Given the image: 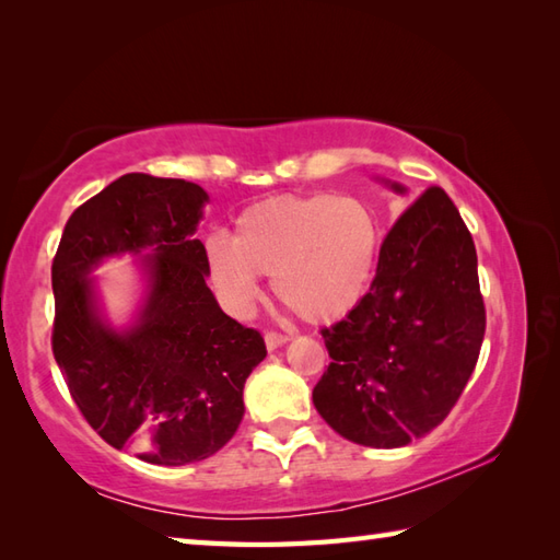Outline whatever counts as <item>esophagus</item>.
I'll list each match as a JSON object with an SVG mask.
<instances>
[{
	"label": "esophagus",
	"mask_w": 560,
	"mask_h": 560,
	"mask_svg": "<svg viewBox=\"0 0 560 560\" xmlns=\"http://www.w3.org/2000/svg\"><path fill=\"white\" fill-rule=\"evenodd\" d=\"M265 341H267V349H269V351H273V349L283 347V343L289 341V337H287V335H281V331H267V335H265Z\"/></svg>",
	"instance_id": "esophagus-1"
}]
</instances>
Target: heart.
I'll return each instance as SVG.
<instances>
[{"label":"heart","mask_w":560,"mask_h":560,"mask_svg":"<svg viewBox=\"0 0 560 560\" xmlns=\"http://www.w3.org/2000/svg\"><path fill=\"white\" fill-rule=\"evenodd\" d=\"M383 225L359 197L329 192L277 195L235 219L233 241H205L207 271L223 299L245 307L257 273L271 277L273 295L305 323L327 325L361 303L375 277Z\"/></svg>","instance_id":"heart-1"}]
</instances>
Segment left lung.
I'll return each mask as SVG.
<instances>
[{
  "label": "left lung",
  "mask_w": 560,
  "mask_h": 560,
  "mask_svg": "<svg viewBox=\"0 0 560 560\" xmlns=\"http://www.w3.org/2000/svg\"><path fill=\"white\" fill-rule=\"evenodd\" d=\"M483 331L471 233L445 189L428 187L389 229L371 291L323 329L331 363L313 389L315 409L351 443L409 445L457 404Z\"/></svg>",
  "instance_id": "1"
}]
</instances>
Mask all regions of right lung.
Here are the masks:
<instances>
[{
	"label": "right lung",
	"mask_w": 560,
	"mask_h": 560,
	"mask_svg": "<svg viewBox=\"0 0 560 560\" xmlns=\"http://www.w3.org/2000/svg\"><path fill=\"white\" fill-rule=\"evenodd\" d=\"M207 192L177 177L127 173L71 213L52 259V353L83 419L115 450L180 467L219 452L243 421V387L267 347L225 315L207 287L195 231ZM145 260L150 293L135 328L97 315L100 259Z\"/></svg>",
	"instance_id": "right-lung-1"
}]
</instances>
